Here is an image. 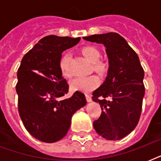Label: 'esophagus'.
Segmentation results:
<instances>
[{"label":"esophagus","instance_id":"obj_1","mask_svg":"<svg viewBox=\"0 0 161 161\" xmlns=\"http://www.w3.org/2000/svg\"><path fill=\"white\" fill-rule=\"evenodd\" d=\"M86 99H87V102H88V103L92 102V98H91V96L89 94H86Z\"/></svg>","mask_w":161,"mask_h":161}]
</instances>
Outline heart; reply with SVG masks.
Returning <instances> with one entry per match:
<instances>
[{"mask_svg":"<svg viewBox=\"0 0 161 161\" xmlns=\"http://www.w3.org/2000/svg\"><path fill=\"white\" fill-rule=\"evenodd\" d=\"M83 54L87 59L93 63V68L97 72L100 73H105L108 70V65L104 62L98 61L100 58V53L98 49L93 47H85L82 50ZM59 67L62 73L66 77L71 76L72 73L69 66V56L68 54L63 55L59 62ZM99 78L96 75L84 76V77H77L71 81V88L75 91H81L84 93H88L93 90L98 85Z\"/></svg>","mask_w":161,"mask_h":161,"instance_id":"obj_1","label":"heart"}]
</instances>
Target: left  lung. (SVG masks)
Segmentation results:
<instances>
[{
	"instance_id": "8db88e82",
	"label": "left lung",
	"mask_w": 161,
	"mask_h": 161,
	"mask_svg": "<svg viewBox=\"0 0 161 161\" xmlns=\"http://www.w3.org/2000/svg\"><path fill=\"white\" fill-rule=\"evenodd\" d=\"M83 39L103 44L108 60L105 80L93 93V100L102 108L93 128L106 140H120L135 130L140 119L145 95L144 69L136 53L119 34H95Z\"/></svg>"
}]
</instances>
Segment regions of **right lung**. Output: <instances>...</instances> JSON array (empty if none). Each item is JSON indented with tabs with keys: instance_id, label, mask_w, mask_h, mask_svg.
Listing matches in <instances>:
<instances>
[{
	"instance_id": "1",
	"label": "right lung",
	"mask_w": 161,
	"mask_h": 161,
	"mask_svg": "<svg viewBox=\"0 0 161 161\" xmlns=\"http://www.w3.org/2000/svg\"><path fill=\"white\" fill-rule=\"evenodd\" d=\"M80 37L49 35L24 56L17 71L18 111L26 130L35 139L57 142L68 133L73 114L86 105L85 95L76 91L69 98L67 81L59 67L62 53Z\"/></svg>"
}]
</instances>
